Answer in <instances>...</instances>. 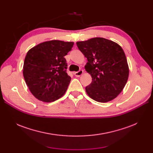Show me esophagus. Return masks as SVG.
I'll list each match as a JSON object with an SVG mask.
<instances>
[{"mask_svg": "<svg viewBox=\"0 0 153 153\" xmlns=\"http://www.w3.org/2000/svg\"><path fill=\"white\" fill-rule=\"evenodd\" d=\"M83 73H84L83 70H79V71H77V72L74 73V75H75L76 77H78V76H80L81 75H82Z\"/></svg>", "mask_w": 153, "mask_h": 153, "instance_id": "obj_1", "label": "esophagus"}]
</instances>
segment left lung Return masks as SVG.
Wrapping results in <instances>:
<instances>
[{
	"mask_svg": "<svg viewBox=\"0 0 153 153\" xmlns=\"http://www.w3.org/2000/svg\"><path fill=\"white\" fill-rule=\"evenodd\" d=\"M76 45L87 59L85 69L92 77L91 84L85 87L88 96L101 103L116 98L129 76L127 59L121 46L103 38L78 41Z\"/></svg>",
	"mask_w": 153,
	"mask_h": 153,
	"instance_id": "obj_1",
	"label": "left lung"
}]
</instances>
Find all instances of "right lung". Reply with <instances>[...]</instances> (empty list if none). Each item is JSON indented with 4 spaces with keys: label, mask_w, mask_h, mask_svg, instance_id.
Instances as JSON below:
<instances>
[{
    "label": "right lung",
    "mask_w": 153,
    "mask_h": 153,
    "mask_svg": "<svg viewBox=\"0 0 153 153\" xmlns=\"http://www.w3.org/2000/svg\"><path fill=\"white\" fill-rule=\"evenodd\" d=\"M73 45V42L51 40L37 45L27 53L23 75L36 98L50 103L65 94L71 77L66 73L64 56Z\"/></svg>",
    "instance_id": "1"
}]
</instances>
